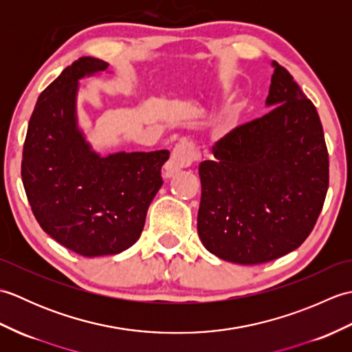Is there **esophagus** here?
<instances>
[{"label": "esophagus", "mask_w": 352, "mask_h": 352, "mask_svg": "<svg viewBox=\"0 0 352 352\" xmlns=\"http://www.w3.org/2000/svg\"><path fill=\"white\" fill-rule=\"evenodd\" d=\"M198 159H199V153H198L195 144H193V142L189 139H182L174 146V149H172L170 159L164 163L163 175L169 178L174 175L175 172L192 166V164L195 163Z\"/></svg>", "instance_id": "34e87169"}]
</instances>
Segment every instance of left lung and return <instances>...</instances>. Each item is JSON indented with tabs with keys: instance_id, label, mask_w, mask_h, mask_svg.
Masks as SVG:
<instances>
[{
	"instance_id": "obj_1",
	"label": "left lung",
	"mask_w": 352,
	"mask_h": 352,
	"mask_svg": "<svg viewBox=\"0 0 352 352\" xmlns=\"http://www.w3.org/2000/svg\"><path fill=\"white\" fill-rule=\"evenodd\" d=\"M266 98L272 110L236 126L199 164L198 234L214 256L266 263L311 233L328 190V151L313 102L272 62Z\"/></svg>"
}]
</instances>
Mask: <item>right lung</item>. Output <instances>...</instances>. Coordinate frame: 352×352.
Segmentation results:
<instances>
[{
    "instance_id": "1",
    "label": "right lung",
    "mask_w": 352,
    "mask_h": 352,
    "mask_svg": "<svg viewBox=\"0 0 352 352\" xmlns=\"http://www.w3.org/2000/svg\"><path fill=\"white\" fill-rule=\"evenodd\" d=\"M109 63L80 57L41 94L22 151L21 175L45 233L85 257L111 256L136 243L162 188L168 149L102 157L77 121L78 81Z\"/></svg>"
}]
</instances>
